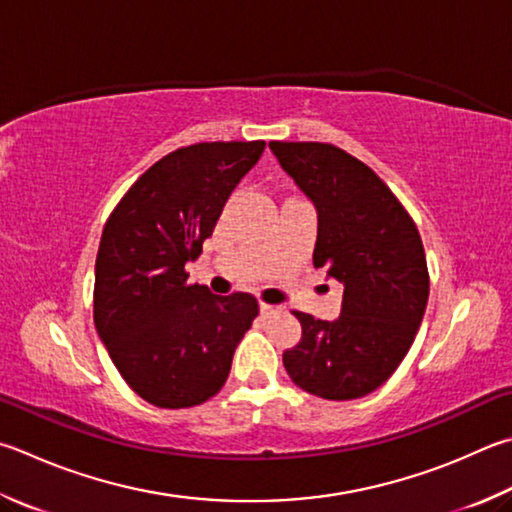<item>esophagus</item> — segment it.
Masks as SVG:
<instances>
[{"label": "esophagus", "mask_w": 512, "mask_h": 512, "mask_svg": "<svg viewBox=\"0 0 512 512\" xmlns=\"http://www.w3.org/2000/svg\"><path fill=\"white\" fill-rule=\"evenodd\" d=\"M259 311H262V315L266 318V315H271V313H275L277 311V306H271V304H259Z\"/></svg>", "instance_id": "1"}]
</instances>
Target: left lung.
<instances>
[{"label": "left lung", "instance_id": "obj_1", "mask_svg": "<svg viewBox=\"0 0 512 512\" xmlns=\"http://www.w3.org/2000/svg\"><path fill=\"white\" fill-rule=\"evenodd\" d=\"M318 210L313 266L345 286L340 318L293 311L302 338L284 351L297 387L327 401L374 392L421 327L430 275L421 235L378 174L329 143H268Z\"/></svg>", "mask_w": 512, "mask_h": 512}]
</instances>
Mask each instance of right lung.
Masks as SVG:
<instances>
[{
  "label": "right lung",
  "instance_id": "right-lung-1",
  "mask_svg": "<svg viewBox=\"0 0 512 512\" xmlns=\"http://www.w3.org/2000/svg\"><path fill=\"white\" fill-rule=\"evenodd\" d=\"M264 141L197 143L163 156L111 212L96 257L94 322L120 376L167 410L206 403L257 318L253 295L188 284L228 197Z\"/></svg>",
  "mask_w": 512,
  "mask_h": 512
}]
</instances>
